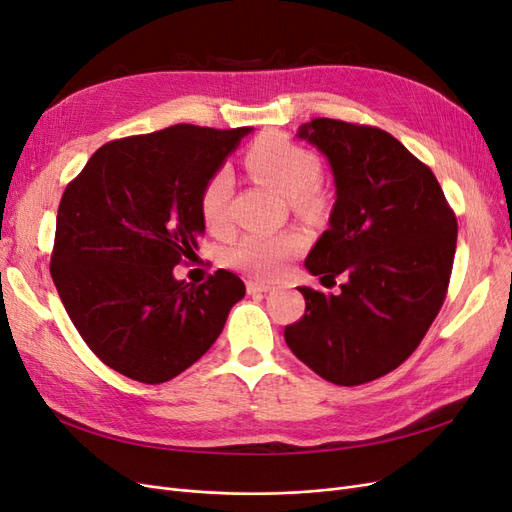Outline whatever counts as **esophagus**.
<instances>
[{
    "mask_svg": "<svg viewBox=\"0 0 512 512\" xmlns=\"http://www.w3.org/2000/svg\"><path fill=\"white\" fill-rule=\"evenodd\" d=\"M273 286L269 282H260V280H250L247 282V292L250 294H262V292H269Z\"/></svg>",
    "mask_w": 512,
    "mask_h": 512,
    "instance_id": "esophagus-1",
    "label": "esophagus"
}]
</instances>
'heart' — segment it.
Instances as JSON below:
<instances>
[{"instance_id": "obj_1", "label": "heart", "mask_w": 512, "mask_h": 512, "mask_svg": "<svg viewBox=\"0 0 512 512\" xmlns=\"http://www.w3.org/2000/svg\"><path fill=\"white\" fill-rule=\"evenodd\" d=\"M245 168L254 177L273 185L290 196L294 209L307 215H318L327 207V196L320 188V160L314 151L294 143L282 132H269L247 147ZM235 179L228 168H218L200 190V215L209 230L222 232L230 224V198ZM303 239L297 232H250L228 252L232 267L258 277H275L286 262L297 256Z\"/></svg>"}]
</instances>
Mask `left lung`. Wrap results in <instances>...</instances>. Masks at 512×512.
<instances>
[{"label": "left lung", "mask_w": 512, "mask_h": 512, "mask_svg": "<svg viewBox=\"0 0 512 512\" xmlns=\"http://www.w3.org/2000/svg\"><path fill=\"white\" fill-rule=\"evenodd\" d=\"M301 138L329 158L337 200L309 273L342 277L335 294L309 286L288 348L324 380L356 386L397 369L423 342L451 282L457 218L431 168L376 126L318 117Z\"/></svg>", "instance_id": "8db88e82"}]
</instances>
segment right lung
Returning a JSON list of instances; mask_svg holds the SVG:
<instances>
[{"mask_svg": "<svg viewBox=\"0 0 512 512\" xmlns=\"http://www.w3.org/2000/svg\"><path fill=\"white\" fill-rule=\"evenodd\" d=\"M252 128L179 123L117 138L61 196L51 277L98 359L145 384L179 376L222 333L245 284L218 269L203 284L173 269L205 232L200 190Z\"/></svg>", "mask_w": 512, "mask_h": 512, "instance_id": "right-lung-1", "label": "right lung"}]
</instances>
